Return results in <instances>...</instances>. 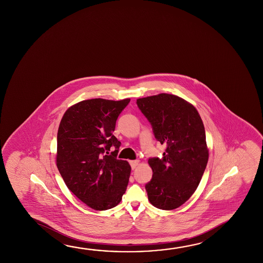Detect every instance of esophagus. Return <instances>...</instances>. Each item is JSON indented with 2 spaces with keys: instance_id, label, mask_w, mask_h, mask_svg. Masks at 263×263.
I'll return each instance as SVG.
<instances>
[{
  "instance_id": "1",
  "label": "esophagus",
  "mask_w": 263,
  "mask_h": 263,
  "mask_svg": "<svg viewBox=\"0 0 263 263\" xmlns=\"http://www.w3.org/2000/svg\"><path fill=\"white\" fill-rule=\"evenodd\" d=\"M129 163L132 170H135V168H137L138 163H139V160H130Z\"/></svg>"
}]
</instances>
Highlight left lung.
<instances>
[{"label": "left lung", "instance_id": "left-lung-1", "mask_svg": "<svg viewBox=\"0 0 263 263\" xmlns=\"http://www.w3.org/2000/svg\"><path fill=\"white\" fill-rule=\"evenodd\" d=\"M155 138L166 146L161 159L149 158L152 178L145 185L152 205L181 206L198 187L208 161L205 130L194 105L176 95L160 93L137 100Z\"/></svg>", "mask_w": 263, "mask_h": 263}]
</instances>
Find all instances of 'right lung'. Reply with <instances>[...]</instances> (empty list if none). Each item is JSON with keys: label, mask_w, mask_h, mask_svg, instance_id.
Instances as JSON below:
<instances>
[{"label": "right lung", "mask_w": 263, "mask_h": 263, "mask_svg": "<svg viewBox=\"0 0 263 263\" xmlns=\"http://www.w3.org/2000/svg\"><path fill=\"white\" fill-rule=\"evenodd\" d=\"M129 102L82 101L65 112L59 126V172L78 198L97 211L117 206L129 181L131 167L126 160L117 159L121 142L112 134ZM111 148L114 151L109 155Z\"/></svg>", "instance_id": "obj_1"}]
</instances>
